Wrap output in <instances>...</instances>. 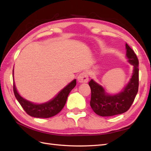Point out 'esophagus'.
I'll list each match as a JSON object with an SVG mask.
<instances>
[{
	"instance_id": "esophagus-1",
	"label": "esophagus",
	"mask_w": 151,
	"mask_h": 151,
	"mask_svg": "<svg viewBox=\"0 0 151 151\" xmlns=\"http://www.w3.org/2000/svg\"><path fill=\"white\" fill-rule=\"evenodd\" d=\"M78 81L80 83H87L88 82V75L86 71H83L78 76Z\"/></svg>"
}]
</instances>
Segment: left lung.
Here are the masks:
<instances>
[{"label": "left lung", "instance_id": "8db88e82", "mask_svg": "<svg viewBox=\"0 0 151 151\" xmlns=\"http://www.w3.org/2000/svg\"><path fill=\"white\" fill-rule=\"evenodd\" d=\"M127 56L134 66L133 75L129 84L119 93L109 95L104 88L93 80L89 82L91 88L90 106L95 114L102 117L124 113L129 110L138 91L139 61L134 50L126 44Z\"/></svg>", "mask_w": 151, "mask_h": 151}]
</instances>
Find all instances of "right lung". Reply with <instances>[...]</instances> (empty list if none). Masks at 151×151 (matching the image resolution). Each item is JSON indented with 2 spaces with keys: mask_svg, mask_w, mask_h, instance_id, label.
<instances>
[{
  "mask_svg": "<svg viewBox=\"0 0 151 151\" xmlns=\"http://www.w3.org/2000/svg\"><path fill=\"white\" fill-rule=\"evenodd\" d=\"M13 75H14V70H13ZM76 84V80H74L65 88H63L52 101L41 104H34L22 98L17 91L14 82L13 85V89L16 99L27 114L32 117L37 118H49L56 115L62 110L66 103L69 93L75 87Z\"/></svg>",
  "mask_w": 151,
  "mask_h": 151,
  "instance_id": "right-lung-1",
  "label": "right lung"
}]
</instances>
